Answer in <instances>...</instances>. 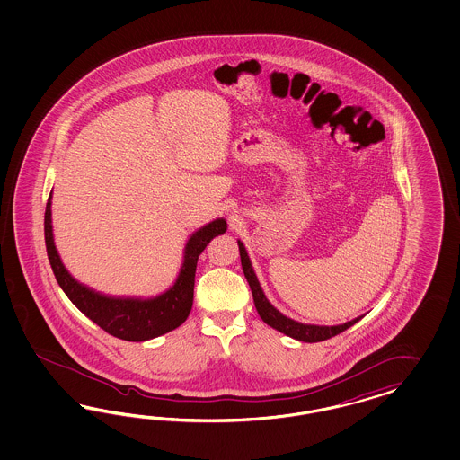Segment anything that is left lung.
<instances>
[{"label": "left lung", "mask_w": 460, "mask_h": 460, "mask_svg": "<svg viewBox=\"0 0 460 460\" xmlns=\"http://www.w3.org/2000/svg\"><path fill=\"white\" fill-rule=\"evenodd\" d=\"M237 246H239V256H241V266H243L244 277H246L248 283H250L254 306H256V310H258V314H260V317L263 319V322L268 323L270 327L277 329L281 334L288 335V337H293V339L302 341V342H321V341H327V339H331L334 335L344 332L350 325H354L356 322L361 321L362 317H358V319L346 322L342 325L327 327V325L300 323V322H295L292 319H288V317H285L281 312H279L275 306L268 302L265 293H263L261 287H260V281H258L256 275H254V270L251 266L250 256H248V252L244 250L241 241H237Z\"/></svg>", "instance_id": "8db88e82"}]
</instances>
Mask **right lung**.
<instances>
[{"label": "right lung", "mask_w": 460, "mask_h": 460, "mask_svg": "<svg viewBox=\"0 0 460 460\" xmlns=\"http://www.w3.org/2000/svg\"><path fill=\"white\" fill-rule=\"evenodd\" d=\"M52 192L45 208V246L47 256L56 275L57 283L69 296L70 302L98 323L102 331L118 339L129 342L148 341L158 335L167 334L181 325L190 314L194 302L195 268L200 252L206 250L210 239L224 234L227 224L224 219H216L195 231L185 244L183 265L177 281L167 292L154 298H114L94 292L70 277L60 256L57 252L52 233Z\"/></svg>", "instance_id": "add662e5"}]
</instances>
